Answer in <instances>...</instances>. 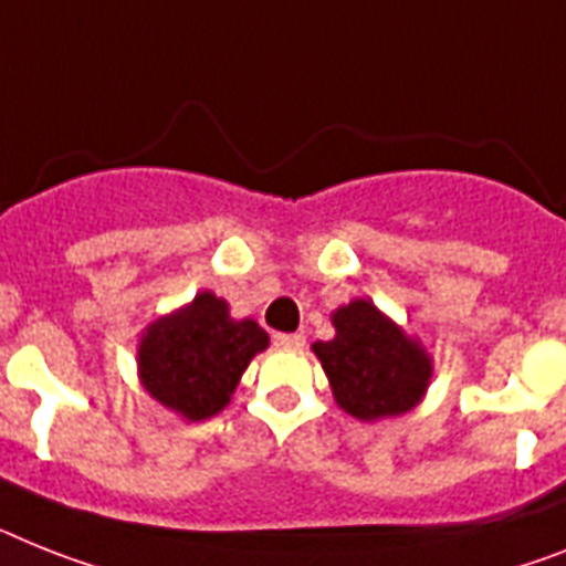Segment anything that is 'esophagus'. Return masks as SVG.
<instances>
[{
  "mask_svg": "<svg viewBox=\"0 0 566 566\" xmlns=\"http://www.w3.org/2000/svg\"><path fill=\"white\" fill-rule=\"evenodd\" d=\"M303 335L297 333H277L274 335V347H283V349H301L303 347Z\"/></svg>",
  "mask_w": 566,
  "mask_h": 566,
  "instance_id": "34e87169",
  "label": "esophagus"
}]
</instances>
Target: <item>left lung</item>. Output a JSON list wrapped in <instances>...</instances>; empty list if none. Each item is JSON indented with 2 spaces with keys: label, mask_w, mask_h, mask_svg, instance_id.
I'll return each mask as SVG.
<instances>
[{
  "label": "left lung",
  "mask_w": 566,
  "mask_h": 566,
  "mask_svg": "<svg viewBox=\"0 0 566 566\" xmlns=\"http://www.w3.org/2000/svg\"><path fill=\"white\" fill-rule=\"evenodd\" d=\"M335 338L317 340L333 394L349 417L373 422L399 417L422 399L431 358L370 301H353L333 315Z\"/></svg>",
  "instance_id": "left-lung-1"
}]
</instances>
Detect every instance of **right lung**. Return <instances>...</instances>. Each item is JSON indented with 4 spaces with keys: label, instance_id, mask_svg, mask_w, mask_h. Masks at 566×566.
Instances as JSON below:
<instances>
[{
    "label": "right lung",
    "instance_id": "add662e5",
    "mask_svg": "<svg viewBox=\"0 0 566 566\" xmlns=\"http://www.w3.org/2000/svg\"><path fill=\"white\" fill-rule=\"evenodd\" d=\"M269 335L254 321H231L228 303L202 292L188 310L158 317L138 349L147 394L188 419L226 408L242 370Z\"/></svg>",
    "mask_w": 566,
    "mask_h": 566
}]
</instances>
